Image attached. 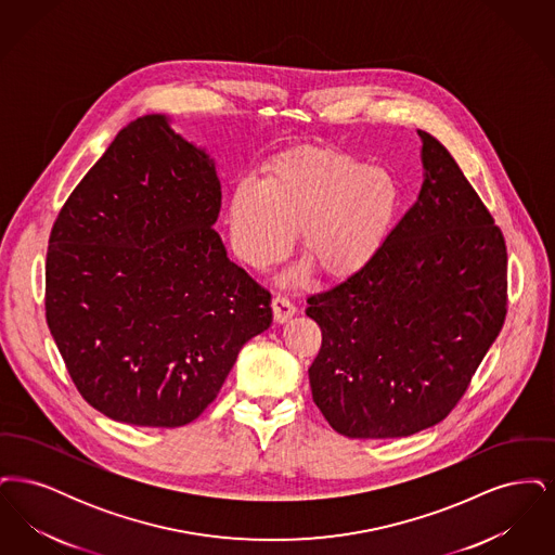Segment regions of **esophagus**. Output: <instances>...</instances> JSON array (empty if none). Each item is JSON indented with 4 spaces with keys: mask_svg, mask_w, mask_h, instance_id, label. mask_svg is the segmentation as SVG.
I'll return each mask as SVG.
<instances>
[{
    "mask_svg": "<svg viewBox=\"0 0 555 555\" xmlns=\"http://www.w3.org/2000/svg\"><path fill=\"white\" fill-rule=\"evenodd\" d=\"M295 306H293V301H291L289 297H285V295H276L274 299H272V314H274V322H279V324H283V322H287L289 318L295 317Z\"/></svg>",
    "mask_w": 555,
    "mask_h": 555,
    "instance_id": "obj_1",
    "label": "esophagus"
}]
</instances>
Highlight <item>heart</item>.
<instances>
[{"label":"heart","instance_id":"obj_1","mask_svg":"<svg viewBox=\"0 0 555 555\" xmlns=\"http://www.w3.org/2000/svg\"><path fill=\"white\" fill-rule=\"evenodd\" d=\"M401 186L362 159L297 147L268 162L260 183L241 181L229 197V235L245 264L266 270L301 256L324 276H347L374 260L396 227Z\"/></svg>","mask_w":555,"mask_h":555}]
</instances>
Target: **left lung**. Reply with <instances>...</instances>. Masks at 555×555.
Returning <instances> with one entry per match:
<instances>
[{"label":"left lung","mask_w":555,"mask_h":555,"mask_svg":"<svg viewBox=\"0 0 555 555\" xmlns=\"http://www.w3.org/2000/svg\"><path fill=\"white\" fill-rule=\"evenodd\" d=\"M423 139L424 183L374 260L308 297L322 331L314 403L349 439L441 423L466 393L507 312L502 229L448 150Z\"/></svg>","instance_id":"1"}]
</instances>
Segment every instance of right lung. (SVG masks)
Returning a JSON list of instances; mask_svg holds the SVG:
<instances>
[{
    "instance_id": "add662e5",
    "label": "right lung",
    "mask_w": 555,
    "mask_h": 555,
    "mask_svg": "<svg viewBox=\"0 0 555 555\" xmlns=\"http://www.w3.org/2000/svg\"><path fill=\"white\" fill-rule=\"evenodd\" d=\"M210 156L147 114L109 143L53 222L46 318L80 396L104 416L175 428L218 396L272 322L270 293L214 231Z\"/></svg>"
}]
</instances>
